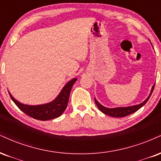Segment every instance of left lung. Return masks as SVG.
<instances>
[{
  "mask_svg": "<svg viewBox=\"0 0 161 161\" xmlns=\"http://www.w3.org/2000/svg\"><path fill=\"white\" fill-rule=\"evenodd\" d=\"M154 85L155 84L153 85L152 90H151V93L150 95L148 96V97L147 98L143 103L139 104V105H133V106H129V107H119V108H106L103 106V105H102L96 99H95V103L96 104V105H97V107L99 108V110L103 113H104L105 114H107L111 117H114V118H123V117H126L127 116V115L131 114H133V113L136 112V111L139 110V108H141L142 107L143 105L147 103V102H148V100L149 99V98H150L151 95H152L153 90H154Z\"/></svg>",
  "mask_w": 161,
  "mask_h": 161,
  "instance_id": "8db88e82",
  "label": "left lung"
}]
</instances>
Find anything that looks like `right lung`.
Instances as JSON below:
<instances>
[{
    "label": "right lung",
    "mask_w": 161,
    "mask_h": 161,
    "mask_svg": "<svg viewBox=\"0 0 161 161\" xmlns=\"http://www.w3.org/2000/svg\"><path fill=\"white\" fill-rule=\"evenodd\" d=\"M77 78H74L65 85L57 97L50 103L38 105H25L17 101L13 97L9 92L11 99L16 106L23 111L25 114L31 117L32 118L39 120H49L52 119L58 118L65 111L67 108L69 102L70 92H71L72 86L76 82Z\"/></svg>",
    "instance_id": "right-lung-1"
}]
</instances>
